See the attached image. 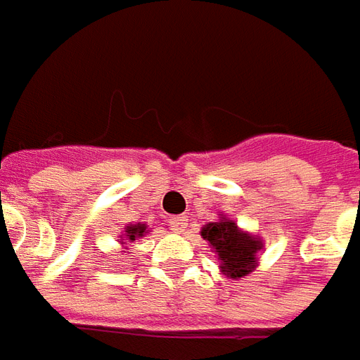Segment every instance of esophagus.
<instances>
[{
  "label": "esophagus",
  "mask_w": 360,
  "mask_h": 360,
  "mask_svg": "<svg viewBox=\"0 0 360 360\" xmlns=\"http://www.w3.org/2000/svg\"><path fill=\"white\" fill-rule=\"evenodd\" d=\"M172 229H174V233L182 234L186 231V226H188V219L184 215H178V217H172Z\"/></svg>",
  "instance_id": "esophagus-1"
}]
</instances>
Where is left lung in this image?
I'll list each match as a JSON object with an SVG mask.
<instances>
[{
  "label": "left lung",
  "instance_id": "8db88e82",
  "mask_svg": "<svg viewBox=\"0 0 360 360\" xmlns=\"http://www.w3.org/2000/svg\"><path fill=\"white\" fill-rule=\"evenodd\" d=\"M203 240L215 250L221 274L229 279H240L259 266V252L264 240L256 234L242 231L236 221L219 213V219L201 226Z\"/></svg>",
  "mask_w": 360,
  "mask_h": 360
}]
</instances>
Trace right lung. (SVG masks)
I'll return each mask as SVG.
<instances>
[{
    "label": "right lung",
    "instance_id": "obj_1",
    "mask_svg": "<svg viewBox=\"0 0 360 360\" xmlns=\"http://www.w3.org/2000/svg\"><path fill=\"white\" fill-rule=\"evenodd\" d=\"M147 233H149V231H147V225H143V223H135V225L124 226V231H122V234H120L118 238V242L122 244V252L127 256L129 242H135L137 238H143Z\"/></svg>",
    "mask_w": 360,
    "mask_h": 360
}]
</instances>
